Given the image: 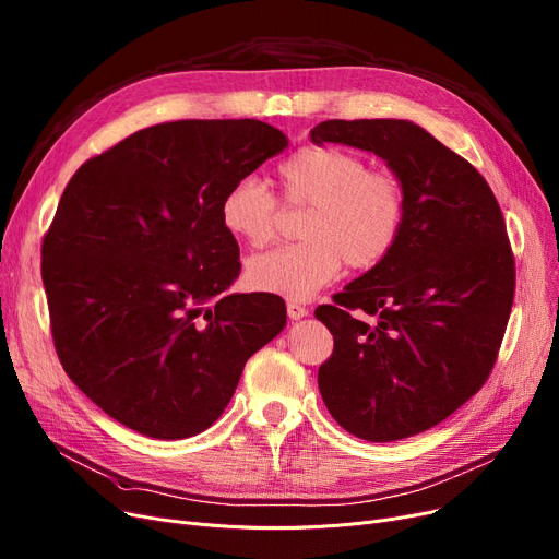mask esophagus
I'll list each match as a JSON object with an SVG mask.
<instances>
[{"label":"esophagus","mask_w":559,"mask_h":559,"mask_svg":"<svg viewBox=\"0 0 559 559\" xmlns=\"http://www.w3.org/2000/svg\"><path fill=\"white\" fill-rule=\"evenodd\" d=\"M287 317L289 319H304V317H308V308L297 304V301H289L287 304Z\"/></svg>","instance_id":"1"}]
</instances>
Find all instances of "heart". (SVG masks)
I'll use <instances>...</instances> for the list:
<instances>
[{
  "instance_id": "heart-1",
  "label": "heart",
  "mask_w": 559,
  "mask_h": 559,
  "mask_svg": "<svg viewBox=\"0 0 559 559\" xmlns=\"http://www.w3.org/2000/svg\"><path fill=\"white\" fill-rule=\"evenodd\" d=\"M281 199L308 209L301 224L306 242L274 249L247 262V281L260 292L306 301L344 270L365 272L394 249L405 222V192L390 171L337 146H304L276 169ZM278 203L253 179L235 181L222 197L224 228L253 249L278 233Z\"/></svg>"
}]
</instances>
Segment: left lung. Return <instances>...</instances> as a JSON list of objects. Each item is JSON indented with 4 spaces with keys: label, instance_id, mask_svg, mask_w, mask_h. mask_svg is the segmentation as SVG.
Returning <instances> with one entry per match:
<instances>
[{
    "label": "left lung",
    "instance_id": "1",
    "mask_svg": "<svg viewBox=\"0 0 559 559\" xmlns=\"http://www.w3.org/2000/svg\"><path fill=\"white\" fill-rule=\"evenodd\" d=\"M310 138L383 158L405 192L388 258L314 310L335 342L317 376L329 413L367 442H396L491 373L514 301L506 219L483 174L413 122L329 120Z\"/></svg>",
    "mask_w": 559,
    "mask_h": 559
}]
</instances>
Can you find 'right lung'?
Returning <instances> with one entry per match:
<instances>
[{"label":"right lung","mask_w":559,"mask_h":559,"mask_svg":"<svg viewBox=\"0 0 559 559\" xmlns=\"http://www.w3.org/2000/svg\"><path fill=\"white\" fill-rule=\"evenodd\" d=\"M287 146L260 120L142 129L85 160L43 240L58 360L108 417L156 439L211 428L285 326L276 295H228L240 249L224 192Z\"/></svg>","instance_id":"obj_1"}]
</instances>
